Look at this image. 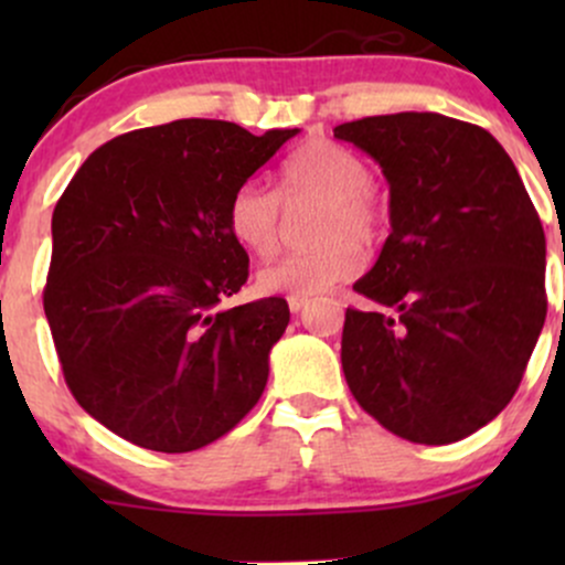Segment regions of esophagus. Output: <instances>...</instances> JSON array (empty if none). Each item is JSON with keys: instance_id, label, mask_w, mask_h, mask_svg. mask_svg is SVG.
<instances>
[{"instance_id": "34e87169", "label": "esophagus", "mask_w": 565, "mask_h": 565, "mask_svg": "<svg viewBox=\"0 0 565 565\" xmlns=\"http://www.w3.org/2000/svg\"><path fill=\"white\" fill-rule=\"evenodd\" d=\"M287 302H289V310H291V313H300V310H302L305 305H308L310 300H308V297H297V295H289V297H287Z\"/></svg>"}]
</instances>
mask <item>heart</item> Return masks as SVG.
<instances>
[{
  "instance_id": "obj_1",
  "label": "heart",
  "mask_w": 565,
  "mask_h": 565,
  "mask_svg": "<svg viewBox=\"0 0 565 565\" xmlns=\"http://www.w3.org/2000/svg\"><path fill=\"white\" fill-rule=\"evenodd\" d=\"M281 193L327 201L316 225V238L323 244L265 265L257 274L260 291L313 297L359 276L364 268L359 244H372L382 223L366 161L334 140H308L284 164ZM228 231L252 255H274L281 242L276 193L257 183L238 188L228 204Z\"/></svg>"
}]
</instances>
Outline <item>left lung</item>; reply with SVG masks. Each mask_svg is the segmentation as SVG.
<instances>
[{
  "mask_svg": "<svg viewBox=\"0 0 565 565\" xmlns=\"http://www.w3.org/2000/svg\"><path fill=\"white\" fill-rule=\"evenodd\" d=\"M391 185V236L353 284L342 372L385 430L444 446L481 430L521 385L547 316V244L494 135L444 114L334 127Z\"/></svg>",
  "mask_w": 565,
  "mask_h": 565,
  "instance_id": "obj_1",
  "label": "left lung"
}]
</instances>
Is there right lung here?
Wrapping results in <instances>:
<instances>
[{
    "label": "right lung",
    "mask_w": 565,
    "mask_h": 565,
    "mask_svg": "<svg viewBox=\"0 0 565 565\" xmlns=\"http://www.w3.org/2000/svg\"><path fill=\"white\" fill-rule=\"evenodd\" d=\"M297 132L257 138L217 119L135 129L89 153L55 204L44 316L63 377L129 444L201 449L260 401L289 305L223 308L249 276L228 204Z\"/></svg>",
    "instance_id": "add662e5"
}]
</instances>
